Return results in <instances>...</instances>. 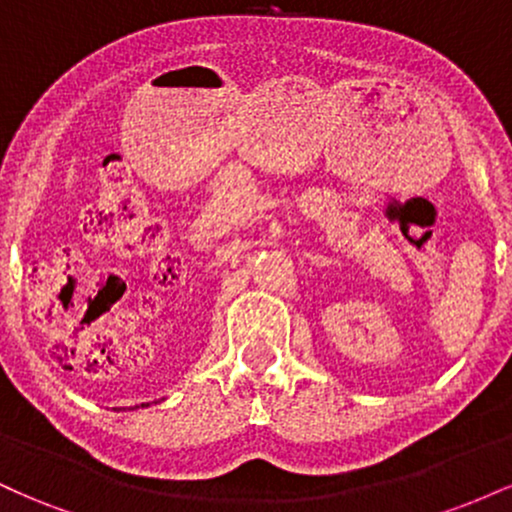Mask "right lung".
Masks as SVG:
<instances>
[{"label": "right lung", "instance_id": "1", "mask_svg": "<svg viewBox=\"0 0 512 512\" xmlns=\"http://www.w3.org/2000/svg\"><path fill=\"white\" fill-rule=\"evenodd\" d=\"M142 407H149V404H142Z\"/></svg>", "mask_w": 512, "mask_h": 512}]
</instances>
